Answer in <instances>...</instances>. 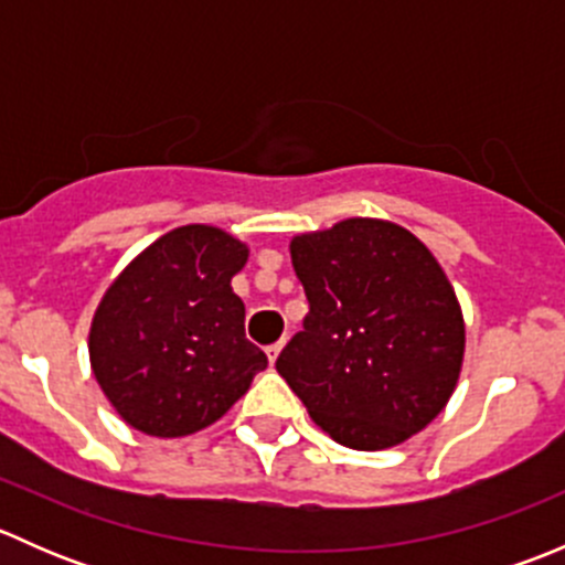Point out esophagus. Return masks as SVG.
<instances>
[{
  "instance_id": "obj_1",
  "label": "esophagus",
  "mask_w": 565,
  "mask_h": 565,
  "mask_svg": "<svg viewBox=\"0 0 565 565\" xmlns=\"http://www.w3.org/2000/svg\"><path fill=\"white\" fill-rule=\"evenodd\" d=\"M281 347H284V341H278V344H270L267 347V361H270V366L273 363H276V358H278V352H281Z\"/></svg>"
}]
</instances>
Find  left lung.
I'll return each mask as SVG.
<instances>
[{"mask_svg":"<svg viewBox=\"0 0 565 565\" xmlns=\"http://www.w3.org/2000/svg\"><path fill=\"white\" fill-rule=\"evenodd\" d=\"M309 298L276 369L335 443L398 446L440 415L465 358V319L443 267L391 221L347 218L289 243Z\"/></svg>","mask_w":565,"mask_h":565,"instance_id":"8db88e82","label":"left lung"}]
</instances>
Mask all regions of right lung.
Returning a JSON list of instances; mask_svg holds the SVG:
<instances>
[{
    "label": "right lung",
    "mask_w": 565,
    "mask_h": 565,
    "mask_svg": "<svg viewBox=\"0 0 565 565\" xmlns=\"http://www.w3.org/2000/svg\"><path fill=\"white\" fill-rule=\"evenodd\" d=\"M246 262L248 248L224 230L188 224L114 278L89 328V363L125 424L150 437L193 435L267 366L232 292Z\"/></svg>",
    "instance_id": "add662e5"
}]
</instances>
